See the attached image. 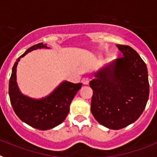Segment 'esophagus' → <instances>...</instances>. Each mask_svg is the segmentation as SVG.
<instances>
[{
    "mask_svg": "<svg viewBox=\"0 0 157 157\" xmlns=\"http://www.w3.org/2000/svg\"><path fill=\"white\" fill-rule=\"evenodd\" d=\"M89 80H90L89 78H84L82 80V83L84 84H86L87 85V84H89Z\"/></svg>",
    "mask_w": 157,
    "mask_h": 157,
    "instance_id": "esophagus-1",
    "label": "esophagus"
}]
</instances>
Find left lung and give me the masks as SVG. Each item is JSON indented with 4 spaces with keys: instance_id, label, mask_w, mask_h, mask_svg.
Here are the masks:
<instances>
[{
    "instance_id": "obj_1",
    "label": "left lung",
    "mask_w": 157,
    "mask_h": 157,
    "mask_svg": "<svg viewBox=\"0 0 157 157\" xmlns=\"http://www.w3.org/2000/svg\"><path fill=\"white\" fill-rule=\"evenodd\" d=\"M122 53L94 73L91 111L103 126L119 129L141 116L149 95L148 70L139 54L129 46L117 45Z\"/></svg>"
}]
</instances>
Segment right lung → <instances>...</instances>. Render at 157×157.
<instances>
[{"mask_svg":"<svg viewBox=\"0 0 157 157\" xmlns=\"http://www.w3.org/2000/svg\"><path fill=\"white\" fill-rule=\"evenodd\" d=\"M49 49L43 43L34 45L16 60L9 80V94L11 104L16 115L29 126L41 129H52L64 122L69 112V107L82 84L64 80L50 95L42 99H34L20 92L16 82V68L20 58L37 49Z\"/></svg>","mask_w":157,"mask_h":157,"instance_id":"obj_1","label":"right lung"}]
</instances>
